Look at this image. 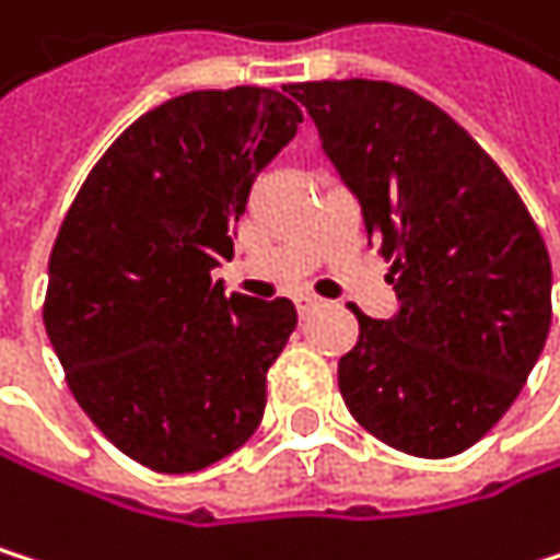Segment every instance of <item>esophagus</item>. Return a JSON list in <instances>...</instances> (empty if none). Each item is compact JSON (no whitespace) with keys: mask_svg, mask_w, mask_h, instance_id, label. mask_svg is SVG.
Wrapping results in <instances>:
<instances>
[{"mask_svg":"<svg viewBox=\"0 0 560 560\" xmlns=\"http://www.w3.org/2000/svg\"><path fill=\"white\" fill-rule=\"evenodd\" d=\"M295 308H299V315L305 318V315H312V312L318 308V299H312V295H295Z\"/></svg>","mask_w":560,"mask_h":560,"instance_id":"obj_1","label":"esophagus"}]
</instances>
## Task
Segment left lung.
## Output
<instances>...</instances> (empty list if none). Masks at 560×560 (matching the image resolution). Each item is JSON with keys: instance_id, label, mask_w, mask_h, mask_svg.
<instances>
[{"instance_id": "obj_1", "label": "left lung", "mask_w": 560, "mask_h": 560, "mask_svg": "<svg viewBox=\"0 0 560 560\" xmlns=\"http://www.w3.org/2000/svg\"><path fill=\"white\" fill-rule=\"evenodd\" d=\"M322 152L392 261L398 315L338 362L351 418L378 442L448 458L528 382L551 328L545 238L491 155L434 102L372 79L299 82Z\"/></svg>"}]
</instances>
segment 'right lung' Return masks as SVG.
I'll use <instances>...</instances> for the list:
<instances>
[{"label": "right lung", "instance_id": "obj_1", "mask_svg": "<svg viewBox=\"0 0 560 560\" xmlns=\"http://www.w3.org/2000/svg\"><path fill=\"white\" fill-rule=\"evenodd\" d=\"M299 122L275 89L175 95L108 145L59 229L49 341L82 411L152 471L222 462L265 415L295 305L225 295L212 268L232 258L252 182Z\"/></svg>", "mask_w": 560, "mask_h": 560}]
</instances>
